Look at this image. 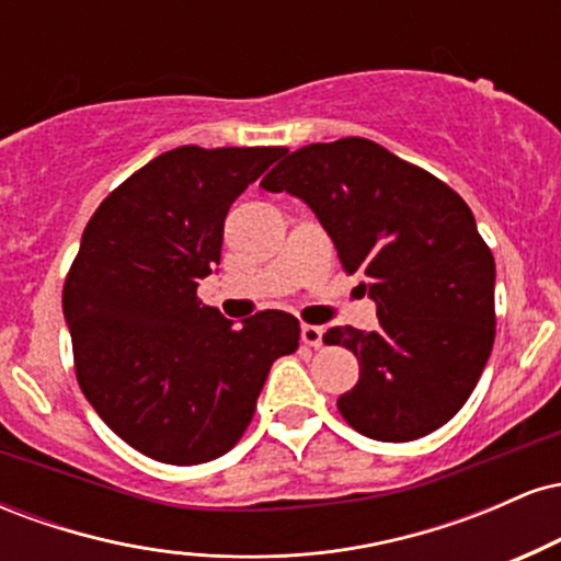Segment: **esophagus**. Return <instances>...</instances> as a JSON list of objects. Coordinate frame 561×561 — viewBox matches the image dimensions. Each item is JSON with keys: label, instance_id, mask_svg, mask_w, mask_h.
<instances>
[{"label": "esophagus", "instance_id": "obj_1", "mask_svg": "<svg viewBox=\"0 0 561 561\" xmlns=\"http://www.w3.org/2000/svg\"><path fill=\"white\" fill-rule=\"evenodd\" d=\"M321 337H324V330H321V327H317V324H302L300 327V340L308 347H319Z\"/></svg>", "mask_w": 561, "mask_h": 561}]
</instances>
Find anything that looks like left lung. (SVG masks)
I'll list each match as a JSON object with an SVG mask.
<instances>
[{
  "mask_svg": "<svg viewBox=\"0 0 561 561\" xmlns=\"http://www.w3.org/2000/svg\"><path fill=\"white\" fill-rule=\"evenodd\" d=\"M261 186L308 203L345 274L377 302L375 332L332 327L362 364L337 398L371 440L405 443L454 420L495 337V261L469 205L446 182L362 137L319 141L276 163Z\"/></svg>",
  "mask_w": 561,
  "mask_h": 561,
  "instance_id": "1",
  "label": "left lung"
}]
</instances>
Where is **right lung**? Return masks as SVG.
Instances as JSON below:
<instances>
[{
  "instance_id": "1",
  "label": "right lung",
  "mask_w": 561,
  "mask_h": 561,
  "mask_svg": "<svg viewBox=\"0 0 561 561\" xmlns=\"http://www.w3.org/2000/svg\"><path fill=\"white\" fill-rule=\"evenodd\" d=\"M287 147L184 145L100 203L62 287L83 396L131 448L192 467L234 448L300 324L261 311L234 327L197 298L221 261L231 203Z\"/></svg>"
}]
</instances>
